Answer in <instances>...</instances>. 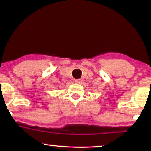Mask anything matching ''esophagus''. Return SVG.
I'll list each match as a JSON object with an SVG mask.
<instances>
[{
    "mask_svg": "<svg viewBox=\"0 0 151 151\" xmlns=\"http://www.w3.org/2000/svg\"><path fill=\"white\" fill-rule=\"evenodd\" d=\"M75 82H76V83H78V84H81L82 82H83V80H82V79H76L75 80Z\"/></svg>",
    "mask_w": 151,
    "mask_h": 151,
    "instance_id": "esophagus-1",
    "label": "esophagus"
}]
</instances>
